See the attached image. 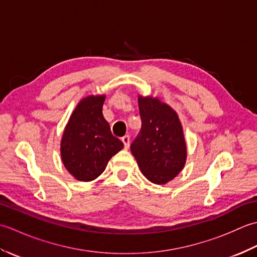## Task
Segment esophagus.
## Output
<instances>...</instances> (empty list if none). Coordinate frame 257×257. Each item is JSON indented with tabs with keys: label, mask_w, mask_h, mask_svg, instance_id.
Masks as SVG:
<instances>
[{
	"label": "esophagus",
	"mask_w": 257,
	"mask_h": 257,
	"mask_svg": "<svg viewBox=\"0 0 257 257\" xmlns=\"http://www.w3.org/2000/svg\"><path fill=\"white\" fill-rule=\"evenodd\" d=\"M121 141H122V144L124 146V148L128 149L129 145H130V137H129V136H124V137L121 138Z\"/></svg>",
	"instance_id": "34e87169"
}]
</instances>
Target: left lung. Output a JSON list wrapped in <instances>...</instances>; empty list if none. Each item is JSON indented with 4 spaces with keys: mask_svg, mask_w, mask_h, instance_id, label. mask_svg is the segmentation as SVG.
Segmentation results:
<instances>
[{
    "mask_svg": "<svg viewBox=\"0 0 257 257\" xmlns=\"http://www.w3.org/2000/svg\"><path fill=\"white\" fill-rule=\"evenodd\" d=\"M141 130L130 149L144 176L156 184L176 178L187 160L181 122L177 112L158 98L138 97Z\"/></svg>",
    "mask_w": 257,
    "mask_h": 257,
    "instance_id": "obj_1",
    "label": "left lung"
}]
</instances>
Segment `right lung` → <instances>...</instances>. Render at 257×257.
Segmentation results:
<instances>
[{"instance_id":"add662e5","label":"right lung","mask_w":257,"mask_h":257,"mask_svg":"<svg viewBox=\"0 0 257 257\" xmlns=\"http://www.w3.org/2000/svg\"><path fill=\"white\" fill-rule=\"evenodd\" d=\"M105 95L81 99L65 127L61 156L65 168L79 181H92L105 171L108 161L123 148L102 116Z\"/></svg>"}]
</instances>
